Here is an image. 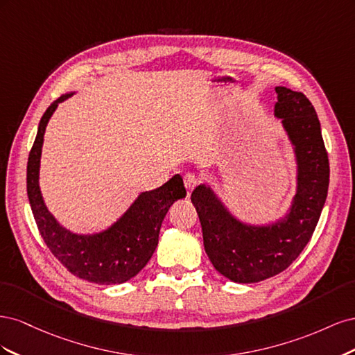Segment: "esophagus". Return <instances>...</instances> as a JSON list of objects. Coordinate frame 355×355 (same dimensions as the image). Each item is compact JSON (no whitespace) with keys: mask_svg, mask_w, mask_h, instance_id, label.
Instances as JSON below:
<instances>
[{"mask_svg":"<svg viewBox=\"0 0 355 355\" xmlns=\"http://www.w3.org/2000/svg\"><path fill=\"white\" fill-rule=\"evenodd\" d=\"M198 178L194 173H185L184 175V184L187 187L188 191H192L197 185H198Z\"/></svg>","mask_w":355,"mask_h":355,"instance_id":"1","label":"esophagus"}]
</instances>
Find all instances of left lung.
Masks as SVG:
<instances>
[{
    "label": "left lung",
    "instance_id": "obj_1",
    "mask_svg": "<svg viewBox=\"0 0 355 355\" xmlns=\"http://www.w3.org/2000/svg\"><path fill=\"white\" fill-rule=\"evenodd\" d=\"M274 114L296 148L297 192L290 213L270 227L232 219L209 188L191 194L201 222L204 249L213 266L235 283H257L283 272L315 231L329 189V157L317 112L304 93L277 87Z\"/></svg>",
    "mask_w": 355,
    "mask_h": 355
}]
</instances>
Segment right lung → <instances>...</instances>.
<instances>
[{
    "label": "right lung",
    "instance_id": "right-lung-1",
    "mask_svg": "<svg viewBox=\"0 0 355 355\" xmlns=\"http://www.w3.org/2000/svg\"><path fill=\"white\" fill-rule=\"evenodd\" d=\"M69 96H60L41 116L35 142L29 151L26 191L32 214L49 250L71 274L96 284H120L130 280L151 259L164 216L171 204L187 197V189L182 176L175 175L163 187L142 192L124 216L108 231L77 235L62 228L42 201L38 170L49 118L55 112L58 103Z\"/></svg>",
    "mask_w": 355,
    "mask_h": 355
}]
</instances>
